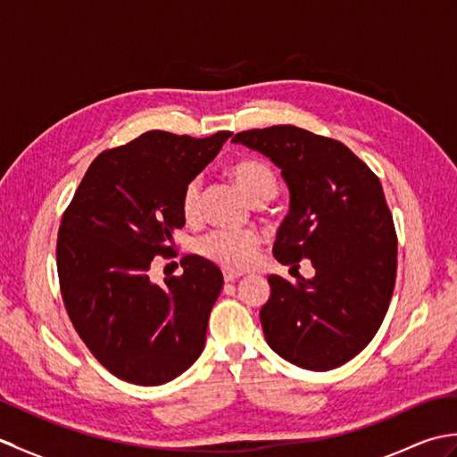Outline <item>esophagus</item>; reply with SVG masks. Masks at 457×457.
Here are the masks:
<instances>
[{
	"instance_id": "1",
	"label": "esophagus",
	"mask_w": 457,
	"mask_h": 457,
	"mask_svg": "<svg viewBox=\"0 0 457 457\" xmlns=\"http://www.w3.org/2000/svg\"><path fill=\"white\" fill-rule=\"evenodd\" d=\"M239 277H241V273H236V270H226V273H223L226 283H234V280H237Z\"/></svg>"
}]
</instances>
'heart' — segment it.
<instances>
[{"mask_svg":"<svg viewBox=\"0 0 457 457\" xmlns=\"http://www.w3.org/2000/svg\"><path fill=\"white\" fill-rule=\"evenodd\" d=\"M231 179L244 190L247 200L259 206L275 198L277 174L267 162L257 159L237 161L229 169ZM182 216L188 221L200 218L202 213V179L194 177L184 184L180 194ZM261 239L253 231H228L216 229L198 239L196 251L212 263L226 270H244L257 261Z\"/></svg>","mask_w":457,"mask_h":457,"instance_id":"obj_1","label":"heart"}]
</instances>
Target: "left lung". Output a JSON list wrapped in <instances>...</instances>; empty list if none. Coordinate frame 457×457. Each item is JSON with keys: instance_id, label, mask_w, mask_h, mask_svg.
<instances>
[{"instance_id": "8db88e82", "label": "left lung", "mask_w": 457, "mask_h": 457, "mask_svg": "<svg viewBox=\"0 0 457 457\" xmlns=\"http://www.w3.org/2000/svg\"><path fill=\"white\" fill-rule=\"evenodd\" d=\"M234 143L273 161L290 208L273 255L316 275L296 283L269 275L270 296L259 318L265 339L287 361L329 371L371 342L389 308L396 278V234L383 187L344 143L295 125L237 133Z\"/></svg>"}]
</instances>
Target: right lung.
<instances>
[{
    "label": "right lung",
    "mask_w": 457,
    "mask_h": 457,
    "mask_svg": "<svg viewBox=\"0 0 457 457\" xmlns=\"http://www.w3.org/2000/svg\"><path fill=\"white\" fill-rule=\"evenodd\" d=\"M231 137L147 131L100 153L86 170L56 241L61 293L72 326L94 357L135 385H162L200 357L221 270L187 255L180 277L154 285V255L184 226L180 194Z\"/></svg>",
    "instance_id": "right-lung-1"
}]
</instances>
